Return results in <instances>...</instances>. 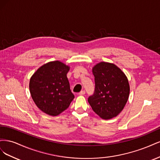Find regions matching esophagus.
<instances>
[{
    "mask_svg": "<svg viewBox=\"0 0 160 160\" xmlns=\"http://www.w3.org/2000/svg\"><path fill=\"white\" fill-rule=\"evenodd\" d=\"M85 91H80L79 93V95H85Z\"/></svg>",
    "mask_w": 160,
    "mask_h": 160,
    "instance_id": "34e87169",
    "label": "esophagus"
}]
</instances>
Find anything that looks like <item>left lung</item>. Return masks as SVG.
<instances>
[{"instance_id": "1", "label": "left lung", "mask_w": 160, "mask_h": 160, "mask_svg": "<svg viewBox=\"0 0 160 160\" xmlns=\"http://www.w3.org/2000/svg\"><path fill=\"white\" fill-rule=\"evenodd\" d=\"M95 91L88 102L92 109L101 118L109 119L116 117L126 104L129 95L127 77L113 63L101 62L93 68Z\"/></svg>"}]
</instances>
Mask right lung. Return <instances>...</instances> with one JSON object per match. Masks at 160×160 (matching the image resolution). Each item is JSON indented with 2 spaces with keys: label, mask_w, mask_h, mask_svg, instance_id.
Returning <instances> with one entry per match:
<instances>
[{
  "label": "right lung",
  "mask_w": 160,
  "mask_h": 160,
  "mask_svg": "<svg viewBox=\"0 0 160 160\" xmlns=\"http://www.w3.org/2000/svg\"><path fill=\"white\" fill-rule=\"evenodd\" d=\"M69 67L56 61L41 66L30 79L32 98L43 112L56 116L69 108L75 96L70 89L67 73Z\"/></svg>",
  "instance_id": "right-lung-1"
}]
</instances>
